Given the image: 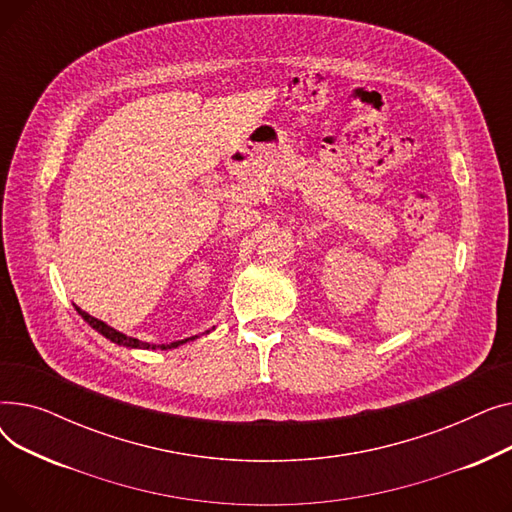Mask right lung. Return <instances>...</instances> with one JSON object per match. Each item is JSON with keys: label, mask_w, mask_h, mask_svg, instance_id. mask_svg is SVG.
<instances>
[{"label": "right lung", "mask_w": 512, "mask_h": 512, "mask_svg": "<svg viewBox=\"0 0 512 512\" xmlns=\"http://www.w3.org/2000/svg\"><path fill=\"white\" fill-rule=\"evenodd\" d=\"M76 311H78V315L83 317L87 324L91 326V328H95L99 334H103L105 338H110L112 342H116V344H120V346H128V348H151V351H155V348H161V351H168V348H176V346H180V344H184V342H188V340H195L197 336H193V338H186V340H178V342H170V344H149V342H141L139 338H132V336H126V334H122V332H118V330H114V328H110L105 324V321H101V319H97V317H93V315H89L87 311H83V309H78L76 307Z\"/></svg>", "instance_id": "obj_1"}]
</instances>
